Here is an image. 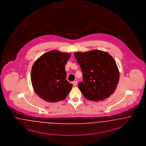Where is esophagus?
Masks as SVG:
<instances>
[{
    "label": "esophagus",
    "mask_w": 146,
    "mask_h": 146,
    "mask_svg": "<svg viewBox=\"0 0 146 146\" xmlns=\"http://www.w3.org/2000/svg\"><path fill=\"white\" fill-rule=\"evenodd\" d=\"M77 83H78L77 81H74V82H73V85H74V86H76V85H77Z\"/></svg>",
    "instance_id": "34e87169"
}]
</instances>
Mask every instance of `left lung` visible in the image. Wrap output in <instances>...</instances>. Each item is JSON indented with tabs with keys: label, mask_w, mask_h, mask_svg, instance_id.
Instances as JSON below:
<instances>
[{
	"label": "left lung",
	"mask_w": 146,
	"mask_h": 146,
	"mask_svg": "<svg viewBox=\"0 0 146 146\" xmlns=\"http://www.w3.org/2000/svg\"><path fill=\"white\" fill-rule=\"evenodd\" d=\"M83 74L78 88L88 100L99 102L109 97L116 89L119 72L109 53L99 50L74 53Z\"/></svg>",
	"instance_id": "8db88e82"
}]
</instances>
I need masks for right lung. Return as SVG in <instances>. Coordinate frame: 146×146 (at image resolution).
<instances>
[{
	"mask_svg": "<svg viewBox=\"0 0 146 146\" xmlns=\"http://www.w3.org/2000/svg\"><path fill=\"white\" fill-rule=\"evenodd\" d=\"M70 53L53 50L41 55L31 69V81L35 94L46 102L64 100L73 87L66 80L65 65Z\"/></svg>",
	"mask_w": 146,
	"mask_h": 146,
	"instance_id": "1",
	"label": "right lung"
}]
</instances>
